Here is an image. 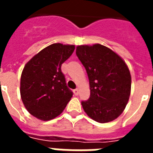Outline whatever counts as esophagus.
Returning <instances> with one entry per match:
<instances>
[{"instance_id": "esophagus-1", "label": "esophagus", "mask_w": 153, "mask_h": 153, "mask_svg": "<svg viewBox=\"0 0 153 153\" xmlns=\"http://www.w3.org/2000/svg\"><path fill=\"white\" fill-rule=\"evenodd\" d=\"M74 95H79V89H75V90H74Z\"/></svg>"}]
</instances>
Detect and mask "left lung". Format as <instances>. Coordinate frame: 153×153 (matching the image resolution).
<instances>
[{
  "label": "left lung",
  "mask_w": 153,
  "mask_h": 153,
  "mask_svg": "<svg viewBox=\"0 0 153 153\" xmlns=\"http://www.w3.org/2000/svg\"><path fill=\"white\" fill-rule=\"evenodd\" d=\"M76 55L88 75L91 96L82 101L84 111L99 123L118 117L128 103L131 75L127 65L111 49L96 44L80 45Z\"/></svg>",
  "instance_id": "8db88e82"
}]
</instances>
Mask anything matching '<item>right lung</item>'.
<instances>
[{
	"label": "right lung",
	"instance_id": "right-lung-1",
	"mask_svg": "<svg viewBox=\"0 0 153 153\" xmlns=\"http://www.w3.org/2000/svg\"><path fill=\"white\" fill-rule=\"evenodd\" d=\"M74 45L53 44L34 55L23 69L20 96L35 117L49 121L59 116L73 93L67 86L61 66L74 51Z\"/></svg>",
	"mask_w": 153,
	"mask_h": 153
}]
</instances>
